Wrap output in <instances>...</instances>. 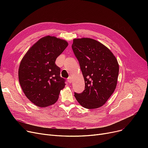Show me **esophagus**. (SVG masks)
<instances>
[{"label": "esophagus", "instance_id": "34e87169", "mask_svg": "<svg viewBox=\"0 0 148 148\" xmlns=\"http://www.w3.org/2000/svg\"><path fill=\"white\" fill-rule=\"evenodd\" d=\"M72 81H73V79H72V77L71 76H69L68 78V82L69 83H72Z\"/></svg>", "mask_w": 148, "mask_h": 148}]
</instances>
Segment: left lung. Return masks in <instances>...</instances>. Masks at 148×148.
I'll return each instance as SVG.
<instances>
[{
  "instance_id": "left-lung-1",
  "label": "left lung",
  "mask_w": 148,
  "mask_h": 148,
  "mask_svg": "<svg viewBox=\"0 0 148 148\" xmlns=\"http://www.w3.org/2000/svg\"><path fill=\"white\" fill-rule=\"evenodd\" d=\"M72 49L79 60L85 83L83 92L74 93L77 101L89 109L101 107L117 85V59L105 45L91 38L74 39Z\"/></svg>"
}]
</instances>
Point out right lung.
<instances>
[{
  "label": "right lung",
  "instance_id": "obj_1",
  "mask_svg": "<svg viewBox=\"0 0 148 148\" xmlns=\"http://www.w3.org/2000/svg\"><path fill=\"white\" fill-rule=\"evenodd\" d=\"M68 44L64 40L47 36L27 51L18 69V79L26 97L35 105L45 107L55 103L65 79L60 76L56 59Z\"/></svg>",
  "mask_w": 148,
  "mask_h": 148
}]
</instances>
